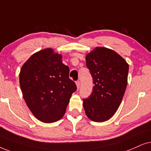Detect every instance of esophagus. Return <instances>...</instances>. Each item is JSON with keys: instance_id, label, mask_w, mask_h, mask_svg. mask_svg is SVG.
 Here are the masks:
<instances>
[{"instance_id": "34e87169", "label": "esophagus", "mask_w": 151, "mask_h": 151, "mask_svg": "<svg viewBox=\"0 0 151 151\" xmlns=\"http://www.w3.org/2000/svg\"><path fill=\"white\" fill-rule=\"evenodd\" d=\"M76 85H77V89L79 90V88H80V86H81V82H80L79 81H76Z\"/></svg>"}]
</instances>
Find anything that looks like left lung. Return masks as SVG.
<instances>
[{
	"label": "left lung",
	"mask_w": 151,
	"mask_h": 151,
	"mask_svg": "<svg viewBox=\"0 0 151 151\" xmlns=\"http://www.w3.org/2000/svg\"><path fill=\"white\" fill-rule=\"evenodd\" d=\"M86 60L94 86L89 97L83 99L84 110L92 121L106 122L114 115L123 99L129 66L116 52L102 47L94 48Z\"/></svg>",
	"instance_id": "left-lung-1"
}]
</instances>
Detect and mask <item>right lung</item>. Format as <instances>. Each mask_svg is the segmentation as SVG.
I'll use <instances>...</instances> for the list:
<instances>
[{"label":"right lung","instance_id":"right-lung-1","mask_svg":"<svg viewBox=\"0 0 151 151\" xmlns=\"http://www.w3.org/2000/svg\"><path fill=\"white\" fill-rule=\"evenodd\" d=\"M62 56L46 48L32 55L22 66L19 82L24 99L35 117L44 123L63 117L77 90Z\"/></svg>","mask_w":151,"mask_h":151}]
</instances>
